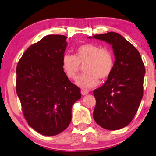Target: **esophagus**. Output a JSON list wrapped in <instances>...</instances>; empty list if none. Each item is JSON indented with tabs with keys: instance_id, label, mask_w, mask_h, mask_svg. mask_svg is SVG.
Wrapping results in <instances>:
<instances>
[{
	"instance_id": "34e87169",
	"label": "esophagus",
	"mask_w": 156,
	"mask_h": 156,
	"mask_svg": "<svg viewBox=\"0 0 156 156\" xmlns=\"http://www.w3.org/2000/svg\"><path fill=\"white\" fill-rule=\"evenodd\" d=\"M81 94L82 95H87V94H88L89 93V91L88 90H87V89H81Z\"/></svg>"
}]
</instances>
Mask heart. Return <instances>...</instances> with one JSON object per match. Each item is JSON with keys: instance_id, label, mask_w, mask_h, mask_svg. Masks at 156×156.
Segmentation results:
<instances>
[{"instance_id": "heart-1", "label": "heart", "mask_w": 156, "mask_h": 156, "mask_svg": "<svg viewBox=\"0 0 156 156\" xmlns=\"http://www.w3.org/2000/svg\"><path fill=\"white\" fill-rule=\"evenodd\" d=\"M84 65V72L76 83L83 89H90L99 83V78L106 79L114 68V57L108 50L94 44H84L76 49V54L67 53L62 57V65L64 73L69 79H76Z\"/></svg>"}]
</instances>
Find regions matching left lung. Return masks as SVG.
Masks as SVG:
<instances>
[{
	"label": "left lung",
	"instance_id": "8db88e82",
	"mask_svg": "<svg viewBox=\"0 0 156 156\" xmlns=\"http://www.w3.org/2000/svg\"><path fill=\"white\" fill-rule=\"evenodd\" d=\"M92 37L112 45L115 56L112 74L93 92L96 99L93 118L105 129L119 130L132 121L142 99L144 63L136 48L119 34L108 32Z\"/></svg>",
	"mask_w": 156,
	"mask_h": 156
}]
</instances>
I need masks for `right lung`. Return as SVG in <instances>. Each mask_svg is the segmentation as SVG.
I'll return each instance as SVG.
<instances>
[{
    "mask_svg": "<svg viewBox=\"0 0 156 156\" xmlns=\"http://www.w3.org/2000/svg\"><path fill=\"white\" fill-rule=\"evenodd\" d=\"M67 37L48 35L30 46L17 66L16 91L28 124L40 134L55 136L69 126L80 89L62 69Z\"/></svg>",
    "mask_w": 156,
    "mask_h": 156,
    "instance_id": "1",
    "label": "right lung"
}]
</instances>
